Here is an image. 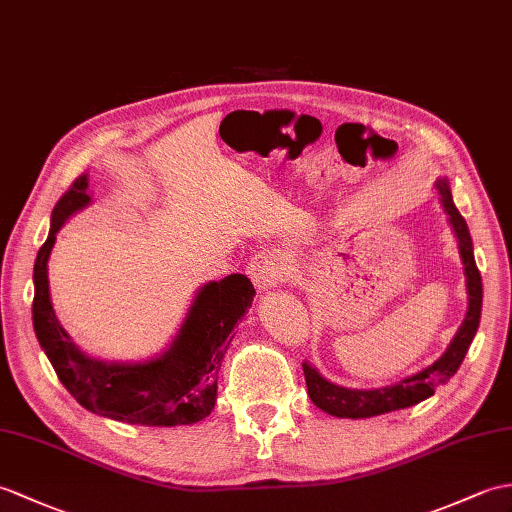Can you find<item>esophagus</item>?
<instances>
[{
  "label": "esophagus",
  "mask_w": 512,
  "mask_h": 512,
  "mask_svg": "<svg viewBox=\"0 0 512 512\" xmlns=\"http://www.w3.org/2000/svg\"><path fill=\"white\" fill-rule=\"evenodd\" d=\"M246 275L253 279L257 292L264 294L268 290H275L279 281H283V277L288 275V272H285V264L281 261V257L270 255V253H259L248 261Z\"/></svg>",
  "instance_id": "obj_1"
}]
</instances>
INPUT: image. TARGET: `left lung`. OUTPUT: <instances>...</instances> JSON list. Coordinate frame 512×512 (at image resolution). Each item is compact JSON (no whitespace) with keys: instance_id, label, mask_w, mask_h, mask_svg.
<instances>
[{"instance_id":"left-lung-1","label":"left lung","mask_w":512,"mask_h":512,"mask_svg":"<svg viewBox=\"0 0 512 512\" xmlns=\"http://www.w3.org/2000/svg\"><path fill=\"white\" fill-rule=\"evenodd\" d=\"M436 192H438V198H441V205H443L445 213L449 216L451 231H454L456 240H458V253L462 259V266H465L467 294H469L467 316H465V320H462V325L456 331L454 340L449 342V347L441 355V358H438L432 366L423 368V371L414 373V375L401 379V382L390 384V386L344 388V386L329 382V379L320 375L312 364L303 362L307 395H310L316 408L331 414V417L371 419V417H377V414H386V412L417 406V403L434 395L436 386H441L447 382L449 377H454L462 360H465V355L471 347V340L480 325L482 277H480L478 266H475L469 227H467L465 218L460 216V211L454 205V198H451V189H449L447 178H438Z\"/></svg>"}]
</instances>
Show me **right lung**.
I'll return each instance as SVG.
<instances>
[{
    "label": "right lung",
    "mask_w": 512,
    "mask_h": 512,
    "mask_svg": "<svg viewBox=\"0 0 512 512\" xmlns=\"http://www.w3.org/2000/svg\"><path fill=\"white\" fill-rule=\"evenodd\" d=\"M91 205L89 178L78 176L52 211L50 233L34 261L32 323L41 349L61 384L82 408L100 417L150 427L192 425L209 417L218 397V373L231 344V331L248 307L255 288L246 275L209 281L172 344L144 362H104L76 347L58 323L50 299L47 259L63 224Z\"/></svg>",
    "instance_id": "right-lung-1"
}]
</instances>
